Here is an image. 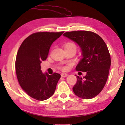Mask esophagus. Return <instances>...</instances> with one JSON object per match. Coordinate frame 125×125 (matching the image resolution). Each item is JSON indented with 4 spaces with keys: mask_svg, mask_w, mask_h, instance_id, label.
Masks as SVG:
<instances>
[{
    "mask_svg": "<svg viewBox=\"0 0 125 125\" xmlns=\"http://www.w3.org/2000/svg\"><path fill=\"white\" fill-rule=\"evenodd\" d=\"M68 74L67 73H61V77H66L68 76Z\"/></svg>",
    "mask_w": 125,
    "mask_h": 125,
    "instance_id": "1",
    "label": "esophagus"
}]
</instances>
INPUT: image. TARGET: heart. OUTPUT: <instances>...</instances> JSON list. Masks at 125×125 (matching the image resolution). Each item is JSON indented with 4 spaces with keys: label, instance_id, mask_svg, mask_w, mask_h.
Listing matches in <instances>:
<instances>
[{
    "label": "heart",
    "instance_id": "b5f03b06",
    "mask_svg": "<svg viewBox=\"0 0 125 125\" xmlns=\"http://www.w3.org/2000/svg\"><path fill=\"white\" fill-rule=\"evenodd\" d=\"M63 48H64V50L65 49H73L76 50L77 49V46L73 42H66V43L63 45ZM61 69L63 70H65L66 69L65 67H62L61 68Z\"/></svg>",
    "mask_w": 125,
    "mask_h": 125
}]
</instances>
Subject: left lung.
<instances>
[{
  "label": "left lung",
  "instance_id": "8db88e82",
  "mask_svg": "<svg viewBox=\"0 0 125 125\" xmlns=\"http://www.w3.org/2000/svg\"><path fill=\"white\" fill-rule=\"evenodd\" d=\"M63 35L81 47L83 58L76 70L86 72L83 78L76 77L73 91L82 99L94 98L104 87L109 73L111 61L107 45L99 35L90 31H68Z\"/></svg>",
  "mask_w": 125,
  "mask_h": 125
}]
</instances>
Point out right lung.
<instances>
[{
	"instance_id": "add662e5",
	"label": "right lung",
	"mask_w": 125,
	"mask_h": 125,
	"mask_svg": "<svg viewBox=\"0 0 125 125\" xmlns=\"http://www.w3.org/2000/svg\"><path fill=\"white\" fill-rule=\"evenodd\" d=\"M63 33H33L24 40L18 50L15 60L18 81L23 91L36 100H46L54 94L60 74L43 73L40 64L46 60L53 42Z\"/></svg>"
}]
</instances>
